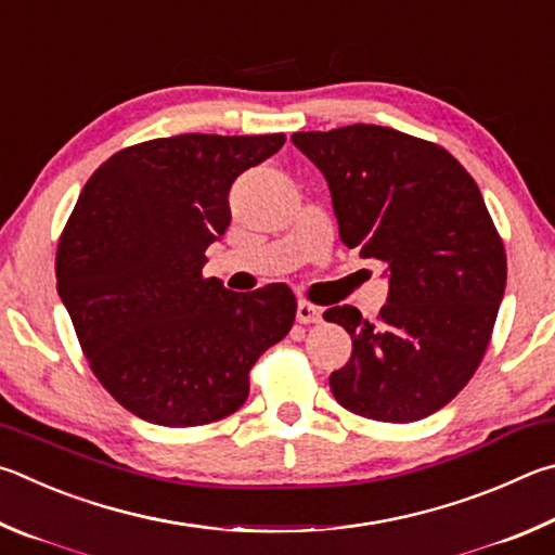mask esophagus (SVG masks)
Masks as SVG:
<instances>
[{
	"label": "esophagus",
	"instance_id": "34e87169",
	"mask_svg": "<svg viewBox=\"0 0 555 555\" xmlns=\"http://www.w3.org/2000/svg\"><path fill=\"white\" fill-rule=\"evenodd\" d=\"M297 322L299 324L322 322V307L307 302V299H299V302H297Z\"/></svg>",
	"mask_w": 555,
	"mask_h": 555
}]
</instances>
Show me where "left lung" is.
I'll use <instances>...</instances> for the list:
<instances>
[{
    "label": "left lung",
    "instance_id": "1",
    "mask_svg": "<svg viewBox=\"0 0 555 555\" xmlns=\"http://www.w3.org/2000/svg\"><path fill=\"white\" fill-rule=\"evenodd\" d=\"M293 143L324 172L344 246L390 272L375 322L351 305L324 312L353 341L328 377L336 402L390 424L439 412L478 371L507 285L478 184L439 143L387 126L299 131Z\"/></svg>",
    "mask_w": 555,
    "mask_h": 555
}]
</instances>
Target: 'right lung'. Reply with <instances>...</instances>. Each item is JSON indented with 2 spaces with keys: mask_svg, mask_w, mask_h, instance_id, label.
<instances>
[{
  "mask_svg": "<svg viewBox=\"0 0 555 555\" xmlns=\"http://www.w3.org/2000/svg\"><path fill=\"white\" fill-rule=\"evenodd\" d=\"M285 133H182L114 153L61 233L57 295L92 373L124 410L160 426H204L246 402L250 367L283 341L297 299L285 283L231 293L204 278L229 190Z\"/></svg>",
  "mask_w": 555,
  "mask_h": 555,
  "instance_id": "obj_1",
  "label": "right lung"
}]
</instances>
